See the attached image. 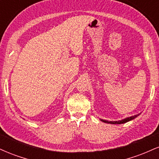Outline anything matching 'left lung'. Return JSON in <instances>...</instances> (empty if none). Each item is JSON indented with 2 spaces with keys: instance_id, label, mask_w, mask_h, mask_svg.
I'll return each instance as SVG.
<instances>
[{
  "instance_id": "1",
  "label": "left lung",
  "mask_w": 159,
  "mask_h": 159,
  "mask_svg": "<svg viewBox=\"0 0 159 159\" xmlns=\"http://www.w3.org/2000/svg\"><path fill=\"white\" fill-rule=\"evenodd\" d=\"M139 116V114H137L135 116H130V117H127L125 118V119L124 120H120V121H107V120H101L102 121L104 122V123H111V124H122V123H127V122L130 121V120H132L133 119H134V118H136L137 116Z\"/></svg>"
}]
</instances>
